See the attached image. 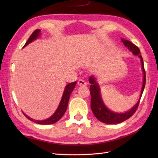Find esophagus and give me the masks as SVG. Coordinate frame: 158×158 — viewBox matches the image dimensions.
Segmentation results:
<instances>
[{
  "label": "esophagus",
  "mask_w": 158,
  "mask_h": 158,
  "mask_svg": "<svg viewBox=\"0 0 158 158\" xmlns=\"http://www.w3.org/2000/svg\"><path fill=\"white\" fill-rule=\"evenodd\" d=\"M78 85H79V86H85V85H87V83L84 81V80H83V79H79V81H78Z\"/></svg>",
  "instance_id": "1"
}]
</instances>
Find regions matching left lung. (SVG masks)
<instances>
[{
  "label": "left lung",
  "mask_w": 158,
  "mask_h": 158,
  "mask_svg": "<svg viewBox=\"0 0 158 158\" xmlns=\"http://www.w3.org/2000/svg\"><path fill=\"white\" fill-rule=\"evenodd\" d=\"M122 41L130 52H132L135 56H138L141 62L142 65V70L143 73V86L140 92V96L139 101L137 102L136 105L134 106L132 109H130L129 110L125 113H115L109 110L105 103L103 102L102 99L101 94H100V89L98 82L96 81V79L94 76H91L89 79V82L90 83V94H91V109L94 115L100 122L107 124H115L122 123L124 121L129 119L131 116H132L134 113H135L136 110L137 109L139 105L140 100L143 94L144 88L145 86V81H146V76H145V71L144 69V63L143 60L141 55H140V50L138 47H136L135 44H133L132 42H130L127 40L122 39Z\"/></svg>",
  "instance_id": "obj_1"
}]
</instances>
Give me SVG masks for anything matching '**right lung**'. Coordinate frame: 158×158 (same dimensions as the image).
Returning a JSON list of instances; mask_svg holds the SVG:
<instances>
[{"label":"right lung","mask_w":158,"mask_h":158,"mask_svg":"<svg viewBox=\"0 0 158 158\" xmlns=\"http://www.w3.org/2000/svg\"><path fill=\"white\" fill-rule=\"evenodd\" d=\"M40 35H41V30L37 29L36 30V31H35L34 32H33L31 35V36H30V38L28 39L27 42L26 43V44L24 45V46H23V48L26 47V45H28L29 43H32L33 41H35V40H36V39H38ZM76 83L77 82L75 81L73 83H70L66 85L64 91L63 95L62 97L61 101H60L59 104L58 109H56L55 113H53L51 117H49L48 119H46L44 120H35L31 118V117H29L28 115H26V114L23 112V115L27 117L28 119L32 121V122L38 124H42V125H48V124H52L57 122L58 121H59L62 118V116L64 115V114L66 112L67 106H68L70 96L72 92L73 91L74 88H75Z\"/></svg>","instance_id":"add662e5"}]
</instances>
